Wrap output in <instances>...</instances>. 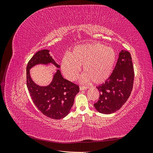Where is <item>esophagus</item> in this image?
I'll use <instances>...</instances> for the list:
<instances>
[{
  "instance_id": "esophagus-1",
  "label": "esophagus",
  "mask_w": 153,
  "mask_h": 153,
  "mask_svg": "<svg viewBox=\"0 0 153 153\" xmlns=\"http://www.w3.org/2000/svg\"><path fill=\"white\" fill-rule=\"evenodd\" d=\"M88 88H89V87H87V86H80V90H85V89H87Z\"/></svg>"
}]
</instances>
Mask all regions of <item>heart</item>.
<instances>
[{"instance_id":"b5f03b06","label":"heart","mask_w":153,"mask_h":153,"mask_svg":"<svg viewBox=\"0 0 153 153\" xmlns=\"http://www.w3.org/2000/svg\"><path fill=\"white\" fill-rule=\"evenodd\" d=\"M115 61L116 53L113 48L100 43H91L76 46L71 53H66L62 59L61 66L66 78L74 80L83 65L85 73L81 77L82 81L92 80L100 84L111 75Z\"/></svg>"}]
</instances>
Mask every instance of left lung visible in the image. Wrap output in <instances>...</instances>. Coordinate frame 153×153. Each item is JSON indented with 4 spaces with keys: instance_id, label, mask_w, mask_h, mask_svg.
<instances>
[{
    "instance_id": "left-lung-1",
    "label": "left lung",
    "mask_w": 153,
    "mask_h": 153,
    "mask_svg": "<svg viewBox=\"0 0 153 153\" xmlns=\"http://www.w3.org/2000/svg\"><path fill=\"white\" fill-rule=\"evenodd\" d=\"M134 76L131 54L123 50L110 77L97 87L100 98L94 104L96 110L101 114H110L121 108L131 94Z\"/></svg>"
}]
</instances>
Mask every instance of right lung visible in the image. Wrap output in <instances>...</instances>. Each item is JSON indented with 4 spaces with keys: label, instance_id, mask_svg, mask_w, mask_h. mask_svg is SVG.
Here are the masks:
<instances>
[{
    "label": "right lung",
    "instance_id": "add662e5",
    "mask_svg": "<svg viewBox=\"0 0 153 153\" xmlns=\"http://www.w3.org/2000/svg\"><path fill=\"white\" fill-rule=\"evenodd\" d=\"M49 52L48 50H39L29 61L27 66V86L32 101L40 112L48 117L60 119L69 113L80 89L78 85L64 79L59 69L47 86L38 85L32 80L30 69L36 64L52 63L57 68H60Z\"/></svg>",
    "mask_w": 153,
    "mask_h": 153
}]
</instances>
